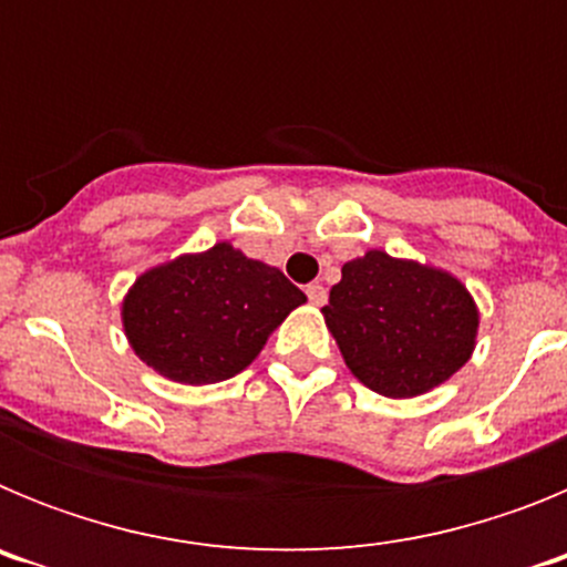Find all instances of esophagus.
Wrapping results in <instances>:
<instances>
[{"instance_id": "esophagus-1", "label": "esophagus", "mask_w": 567, "mask_h": 567, "mask_svg": "<svg viewBox=\"0 0 567 567\" xmlns=\"http://www.w3.org/2000/svg\"><path fill=\"white\" fill-rule=\"evenodd\" d=\"M307 298H309V303H312V307H323V303H327V289L320 287V284H309Z\"/></svg>"}]
</instances>
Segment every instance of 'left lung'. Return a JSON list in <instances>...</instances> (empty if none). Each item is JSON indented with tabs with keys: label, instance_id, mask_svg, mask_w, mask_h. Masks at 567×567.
<instances>
[{
	"label": "left lung",
	"instance_id": "left-lung-1",
	"mask_svg": "<svg viewBox=\"0 0 567 567\" xmlns=\"http://www.w3.org/2000/svg\"><path fill=\"white\" fill-rule=\"evenodd\" d=\"M354 378L383 398H414L471 358L477 309L460 280L414 260H349L323 307Z\"/></svg>",
	"mask_w": 567,
	"mask_h": 567
}]
</instances>
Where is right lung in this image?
Wrapping results in <instances>:
<instances>
[{"mask_svg":"<svg viewBox=\"0 0 567 567\" xmlns=\"http://www.w3.org/2000/svg\"><path fill=\"white\" fill-rule=\"evenodd\" d=\"M307 295L280 269L229 244L150 269L124 300L135 354L178 383H218L247 369Z\"/></svg>","mask_w":567,"mask_h":567,"instance_id":"obj_1","label":"right lung"}]
</instances>
